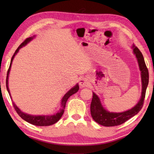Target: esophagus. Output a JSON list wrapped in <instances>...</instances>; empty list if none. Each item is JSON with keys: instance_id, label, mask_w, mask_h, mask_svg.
<instances>
[{"instance_id": "obj_1", "label": "esophagus", "mask_w": 154, "mask_h": 154, "mask_svg": "<svg viewBox=\"0 0 154 154\" xmlns=\"http://www.w3.org/2000/svg\"><path fill=\"white\" fill-rule=\"evenodd\" d=\"M89 84L88 79L85 77H81L79 79V85L81 87H86Z\"/></svg>"}]
</instances>
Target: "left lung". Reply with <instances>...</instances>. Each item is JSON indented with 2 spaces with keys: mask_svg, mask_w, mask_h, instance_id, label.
Returning <instances> with one entry per match:
<instances>
[{
  "mask_svg": "<svg viewBox=\"0 0 154 154\" xmlns=\"http://www.w3.org/2000/svg\"><path fill=\"white\" fill-rule=\"evenodd\" d=\"M132 48L133 49L134 54L136 56L140 71L142 83L141 96L138 103L132 109L121 113H113L106 110L101 104L98 96L93 92L92 100L90 105L91 116L94 120L102 126L109 127L123 124L139 113L143 106L146 90L149 83V72L141 52L134 45L132 46Z\"/></svg>",
  "mask_w": 154,
  "mask_h": 154,
  "instance_id": "1",
  "label": "left lung"
}]
</instances>
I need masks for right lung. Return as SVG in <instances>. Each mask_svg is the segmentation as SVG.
<instances>
[{"mask_svg": "<svg viewBox=\"0 0 154 154\" xmlns=\"http://www.w3.org/2000/svg\"><path fill=\"white\" fill-rule=\"evenodd\" d=\"M35 37V36H31V37L27 38L24 42H23L21 45L18 47V48L16 49V51H15V53L14 54V56H12V58L11 60V63H10V66L8 69V71H7V79H6V86H7V90L8 91V92L9 94L10 97L11 98V94H10V91L9 89V86H8V79H9V72L10 70H11V64H12V62L14 60V58L15 56L17 54V52L19 51L20 49L22 48V47L25 46L26 45H27V43L30 42V41H32L34 38ZM79 87L78 83H77L76 85H75L73 88H72L71 90L68 91V92L65 94V95L63 96L62 100H61V109H60V111H58V113H56V114L54 115H51V116H32V115H30V114H27L26 113H24L20 109L17 107L16 105L14 103V102H13V105L14 106L15 110L16 111L17 114L22 118L23 119H24L26 122H28L31 124L35 125V126H51V125H53L55 123H56L57 122L59 121V119L61 118V117L62 116V115L64 113V109H65V106H66V101L70 96H72V94H74L76 92H77V91L79 90Z\"/></svg>", "mask_w": 154, "mask_h": 154, "instance_id": "right-lung-1", "label": "right lung"}]
</instances>
